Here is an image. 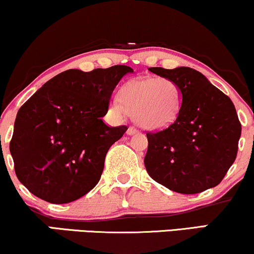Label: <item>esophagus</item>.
<instances>
[{
	"mask_svg": "<svg viewBox=\"0 0 254 254\" xmlns=\"http://www.w3.org/2000/svg\"><path fill=\"white\" fill-rule=\"evenodd\" d=\"M127 135H135V133L138 132V130L136 129L135 127H129V129H127Z\"/></svg>",
	"mask_w": 254,
	"mask_h": 254,
	"instance_id": "1",
	"label": "esophagus"
}]
</instances>
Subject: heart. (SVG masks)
Wrapping results in <instances>:
<instances>
[{
    "instance_id": "heart-1",
    "label": "heart",
    "mask_w": 254,
    "mask_h": 254,
    "mask_svg": "<svg viewBox=\"0 0 254 254\" xmlns=\"http://www.w3.org/2000/svg\"><path fill=\"white\" fill-rule=\"evenodd\" d=\"M112 102L115 112L132 116L139 127L158 130L176 121L182 104L181 88L166 77H139L127 81Z\"/></svg>"
}]
</instances>
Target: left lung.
<instances>
[{
	"label": "left lung",
	"instance_id": "left-lung-1",
	"mask_svg": "<svg viewBox=\"0 0 254 254\" xmlns=\"http://www.w3.org/2000/svg\"><path fill=\"white\" fill-rule=\"evenodd\" d=\"M149 71L179 85L182 104L166 129L146 132V172L170 190L197 194L222 181L235 161L241 124L230 97L190 67Z\"/></svg>",
	"mask_w": 254,
	"mask_h": 254
}]
</instances>
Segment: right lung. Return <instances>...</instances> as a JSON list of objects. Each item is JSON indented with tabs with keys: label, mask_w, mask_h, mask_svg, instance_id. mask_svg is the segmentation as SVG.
I'll return each instance as SVG.
<instances>
[{
	"label": "right lung",
	"mask_w": 254,
	"mask_h": 254,
	"mask_svg": "<svg viewBox=\"0 0 254 254\" xmlns=\"http://www.w3.org/2000/svg\"><path fill=\"white\" fill-rule=\"evenodd\" d=\"M125 65L91 72L67 69L39 88L17 112L9 149L19 181L51 203H68L99 182L110 146L127 127H110L108 114Z\"/></svg>",
	"instance_id": "obj_1"
}]
</instances>
